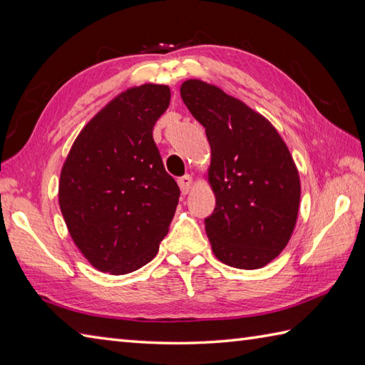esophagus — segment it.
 Masks as SVG:
<instances>
[{
	"mask_svg": "<svg viewBox=\"0 0 365 365\" xmlns=\"http://www.w3.org/2000/svg\"><path fill=\"white\" fill-rule=\"evenodd\" d=\"M180 189H181V192L184 193H189V190L192 189V176L190 175H184L182 178H180Z\"/></svg>",
	"mask_w": 365,
	"mask_h": 365,
	"instance_id": "obj_1",
	"label": "esophagus"
}]
</instances>
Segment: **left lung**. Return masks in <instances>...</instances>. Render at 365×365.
Returning a JSON list of instances; mask_svg holds the SVG:
<instances>
[{"instance_id": "8db88e82", "label": "left lung", "mask_w": 365, "mask_h": 365, "mask_svg": "<svg viewBox=\"0 0 365 365\" xmlns=\"http://www.w3.org/2000/svg\"><path fill=\"white\" fill-rule=\"evenodd\" d=\"M181 98L211 146L215 207L205 228L214 255L240 269L263 267L296 225L301 182L292 154L264 116L220 88L185 80Z\"/></svg>"}]
</instances>
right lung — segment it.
<instances>
[{
	"label": "right lung",
	"mask_w": 365,
	"mask_h": 365,
	"mask_svg": "<svg viewBox=\"0 0 365 365\" xmlns=\"http://www.w3.org/2000/svg\"><path fill=\"white\" fill-rule=\"evenodd\" d=\"M170 88L146 83L108 102L73 141L59 178V207L73 242L113 276L150 263L180 202L153 138Z\"/></svg>",
	"instance_id": "1"
}]
</instances>
